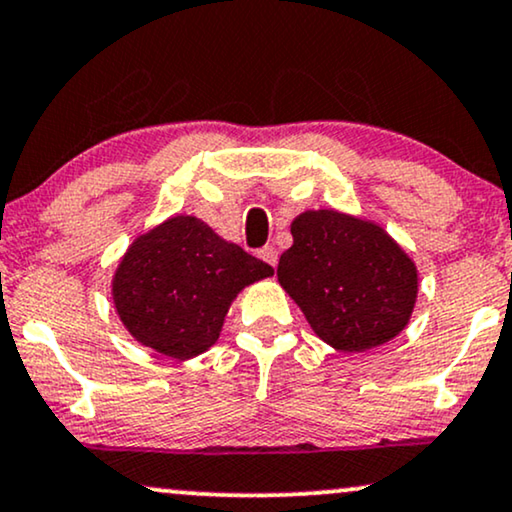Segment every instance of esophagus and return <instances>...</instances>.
I'll list each match as a JSON object with an SVG mask.
<instances>
[{
    "mask_svg": "<svg viewBox=\"0 0 512 512\" xmlns=\"http://www.w3.org/2000/svg\"><path fill=\"white\" fill-rule=\"evenodd\" d=\"M257 255H260V260L271 264V267H276V262H278V250L274 248V245H264V248H262L260 252H257Z\"/></svg>",
    "mask_w": 512,
    "mask_h": 512,
    "instance_id": "obj_1",
    "label": "esophagus"
}]
</instances>
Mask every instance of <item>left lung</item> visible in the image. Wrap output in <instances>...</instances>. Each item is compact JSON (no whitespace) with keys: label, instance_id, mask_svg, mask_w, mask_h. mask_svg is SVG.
I'll return each mask as SVG.
<instances>
[{"label":"left lung","instance_id":"1","mask_svg":"<svg viewBox=\"0 0 512 512\" xmlns=\"http://www.w3.org/2000/svg\"><path fill=\"white\" fill-rule=\"evenodd\" d=\"M290 234L278 283L323 342L366 352L404 331L416 307L418 269L383 226L338 210H307Z\"/></svg>","mask_w":512,"mask_h":512}]
</instances>
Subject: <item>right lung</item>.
<instances>
[{"mask_svg": "<svg viewBox=\"0 0 512 512\" xmlns=\"http://www.w3.org/2000/svg\"><path fill=\"white\" fill-rule=\"evenodd\" d=\"M267 276H274L267 262L203 219L177 215L127 248L113 276L115 312L141 345L193 359L215 345L236 295Z\"/></svg>", "mask_w": 512, "mask_h": 512, "instance_id": "add662e5", "label": "right lung"}]
</instances>
